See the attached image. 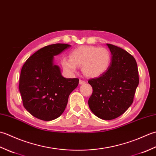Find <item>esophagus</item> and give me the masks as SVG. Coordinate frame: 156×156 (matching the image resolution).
<instances>
[{
  "label": "esophagus",
  "instance_id": "obj_1",
  "mask_svg": "<svg viewBox=\"0 0 156 156\" xmlns=\"http://www.w3.org/2000/svg\"><path fill=\"white\" fill-rule=\"evenodd\" d=\"M86 83V81H84V80H79V84H85Z\"/></svg>",
  "mask_w": 156,
  "mask_h": 156
}]
</instances>
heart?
Wrapping results in <instances>:
<instances>
[{"mask_svg": "<svg viewBox=\"0 0 156 156\" xmlns=\"http://www.w3.org/2000/svg\"><path fill=\"white\" fill-rule=\"evenodd\" d=\"M111 62V54L108 49L98 46L84 45L73 49L69 58H63L62 65L66 72L74 73L82 66L85 76L97 78L107 72Z\"/></svg>", "mask_w": 156, "mask_h": 156, "instance_id": "heart-1", "label": "heart"}]
</instances>
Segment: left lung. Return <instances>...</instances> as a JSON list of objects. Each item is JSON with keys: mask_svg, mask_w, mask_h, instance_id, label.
Instances as JSON below:
<instances>
[{"mask_svg": "<svg viewBox=\"0 0 156 156\" xmlns=\"http://www.w3.org/2000/svg\"><path fill=\"white\" fill-rule=\"evenodd\" d=\"M107 45L112 54L111 64L103 74L88 80L92 87L88 105L98 117L112 120L123 114L133 103L139 74L133 56L117 46Z\"/></svg>", "mask_w": 156, "mask_h": 156, "instance_id": "left-lung-1", "label": "left lung"}]
</instances>
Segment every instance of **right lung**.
<instances>
[{
	"label": "right lung",
	"mask_w": 156,
	"mask_h": 156,
	"mask_svg": "<svg viewBox=\"0 0 156 156\" xmlns=\"http://www.w3.org/2000/svg\"><path fill=\"white\" fill-rule=\"evenodd\" d=\"M70 47L65 44L49 45L30 56L23 66L19 78V91L23 105L34 117L51 121L64 111L69 94L78 87V78H65L54 55Z\"/></svg>",
	"instance_id": "right-lung-1"
}]
</instances>
